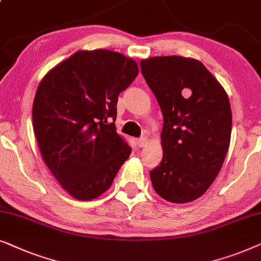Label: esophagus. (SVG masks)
<instances>
[{"mask_svg":"<svg viewBox=\"0 0 261 261\" xmlns=\"http://www.w3.org/2000/svg\"><path fill=\"white\" fill-rule=\"evenodd\" d=\"M137 144H138L139 147H145V146L147 145V139H146L145 137L139 138L137 140Z\"/></svg>","mask_w":261,"mask_h":261,"instance_id":"34e87169","label":"esophagus"}]
</instances>
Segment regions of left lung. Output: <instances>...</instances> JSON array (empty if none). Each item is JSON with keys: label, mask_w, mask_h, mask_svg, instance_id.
Returning a JSON list of instances; mask_svg holds the SVG:
<instances>
[{"label": "left lung", "mask_w": 261, "mask_h": 261, "mask_svg": "<svg viewBox=\"0 0 261 261\" xmlns=\"http://www.w3.org/2000/svg\"><path fill=\"white\" fill-rule=\"evenodd\" d=\"M140 66L164 117V155L149 172L153 188L169 202L195 201L215 180L229 148L227 92L196 59L153 57Z\"/></svg>", "instance_id": "8db88e82"}]
</instances>
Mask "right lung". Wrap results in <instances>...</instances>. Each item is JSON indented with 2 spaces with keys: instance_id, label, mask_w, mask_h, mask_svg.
<instances>
[{
  "instance_id": "right-lung-1",
  "label": "right lung",
  "mask_w": 261,
  "mask_h": 261,
  "mask_svg": "<svg viewBox=\"0 0 261 261\" xmlns=\"http://www.w3.org/2000/svg\"><path fill=\"white\" fill-rule=\"evenodd\" d=\"M138 73V64L119 52L78 51L39 84L35 138L45 164L73 198L101 196L129 156L132 148L116 133V105Z\"/></svg>"
}]
</instances>
